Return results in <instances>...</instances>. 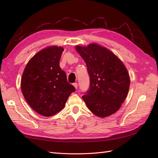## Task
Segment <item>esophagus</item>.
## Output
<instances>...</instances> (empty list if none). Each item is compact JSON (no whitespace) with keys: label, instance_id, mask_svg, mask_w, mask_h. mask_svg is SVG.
Returning <instances> with one entry per match:
<instances>
[{"label":"esophagus","instance_id":"34e87169","mask_svg":"<svg viewBox=\"0 0 158 158\" xmlns=\"http://www.w3.org/2000/svg\"><path fill=\"white\" fill-rule=\"evenodd\" d=\"M73 85L75 87L76 89L78 88V84H77V83H74V84H73Z\"/></svg>","mask_w":158,"mask_h":158}]
</instances>
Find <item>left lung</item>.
<instances>
[{
	"label": "left lung",
	"instance_id": "obj_1",
	"mask_svg": "<svg viewBox=\"0 0 158 158\" xmlns=\"http://www.w3.org/2000/svg\"><path fill=\"white\" fill-rule=\"evenodd\" d=\"M86 64L89 87L82 98L95 115L106 117L117 111L130 86L128 71L111 51L97 44L76 46Z\"/></svg>",
	"mask_w": 158,
	"mask_h": 158
}]
</instances>
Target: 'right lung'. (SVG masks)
<instances>
[{
	"mask_svg": "<svg viewBox=\"0 0 158 158\" xmlns=\"http://www.w3.org/2000/svg\"><path fill=\"white\" fill-rule=\"evenodd\" d=\"M63 51V47L52 46L38 52L28 62L22 74L23 97L43 116L51 117L61 111L76 90L59 66Z\"/></svg>",
	"mask_w": 158,
	"mask_h": 158,
	"instance_id": "obj_1",
	"label": "right lung"
}]
</instances>
